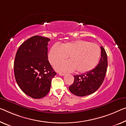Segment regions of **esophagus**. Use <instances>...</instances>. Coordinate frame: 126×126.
I'll return each mask as SVG.
<instances>
[{
    "label": "esophagus",
    "instance_id": "esophagus-1",
    "mask_svg": "<svg viewBox=\"0 0 126 126\" xmlns=\"http://www.w3.org/2000/svg\"><path fill=\"white\" fill-rule=\"evenodd\" d=\"M59 75H61V76H64L65 74V73H59Z\"/></svg>",
    "mask_w": 126,
    "mask_h": 126
}]
</instances>
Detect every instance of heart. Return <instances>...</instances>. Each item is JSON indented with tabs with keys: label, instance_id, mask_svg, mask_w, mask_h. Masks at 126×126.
Masks as SVG:
<instances>
[{
	"label": "heart",
	"instance_id": "b5f03b06",
	"mask_svg": "<svg viewBox=\"0 0 126 126\" xmlns=\"http://www.w3.org/2000/svg\"><path fill=\"white\" fill-rule=\"evenodd\" d=\"M101 51L96 44L83 40L56 44L51 47L48 59L52 65L64 60L69 56L70 60L59 63L55 69L60 71H73L87 73L95 67L100 60Z\"/></svg>",
	"mask_w": 126,
	"mask_h": 126
}]
</instances>
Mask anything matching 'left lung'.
<instances>
[{"label": "left lung", "instance_id": "1", "mask_svg": "<svg viewBox=\"0 0 126 126\" xmlns=\"http://www.w3.org/2000/svg\"><path fill=\"white\" fill-rule=\"evenodd\" d=\"M101 59L97 66L91 71L81 75H74V81L69 89L72 94L78 96H85L98 90L105 78L108 66L107 55L101 47Z\"/></svg>", "mask_w": 126, "mask_h": 126}]
</instances>
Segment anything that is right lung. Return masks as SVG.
<instances>
[{
  "label": "right lung",
  "instance_id": "right-lung-1",
  "mask_svg": "<svg viewBox=\"0 0 126 126\" xmlns=\"http://www.w3.org/2000/svg\"><path fill=\"white\" fill-rule=\"evenodd\" d=\"M49 38L35 35L23 43L17 50L14 73L21 90L33 98L48 94L52 79L56 75L48 60Z\"/></svg>",
  "mask_w": 126,
  "mask_h": 126
}]
</instances>
